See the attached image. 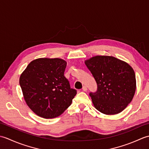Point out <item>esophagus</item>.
<instances>
[{
	"mask_svg": "<svg viewBox=\"0 0 149 149\" xmlns=\"http://www.w3.org/2000/svg\"><path fill=\"white\" fill-rule=\"evenodd\" d=\"M83 90L84 91H86L88 90L87 87H86V86H84L83 87Z\"/></svg>",
	"mask_w": 149,
	"mask_h": 149,
	"instance_id": "34e87169",
	"label": "esophagus"
}]
</instances>
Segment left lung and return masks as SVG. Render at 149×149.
Segmentation results:
<instances>
[{
	"instance_id": "1",
	"label": "left lung",
	"mask_w": 149,
	"mask_h": 149,
	"mask_svg": "<svg viewBox=\"0 0 149 149\" xmlns=\"http://www.w3.org/2000/svg\"><path fill=\"white\" fill-rule=\"evenodd\" d=\"M97 84V91L90 95L95 107L105 115L122 112L134 95L136 81L128 63L109 56H96L85 60Z\"/></svg>"
}]
</instances>
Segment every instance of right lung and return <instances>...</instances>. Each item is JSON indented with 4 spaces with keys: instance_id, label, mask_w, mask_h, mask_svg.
<instances>
[{
    "instance_id": "1",
    "label": "right lung",
    "mask_w": 149,
    "mask_h": 149,
    "mask_svg": "<svg viewBox=\"0 0 149 149\" xmlns=\"http://www.w3.org/2000/svg\"><path fill=\"white\" fill-rule=\"evenodd\" d=\"M66 61L38 58L27 65L19 83L24 100L33 111L44 118L58 117L71 105L77 91L64 76Z\"/></svg>"
}]
</instances>
